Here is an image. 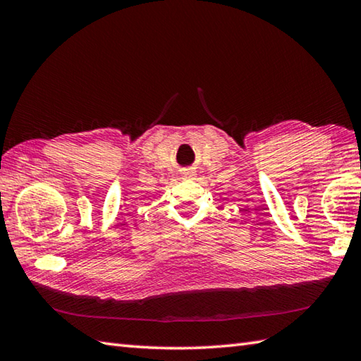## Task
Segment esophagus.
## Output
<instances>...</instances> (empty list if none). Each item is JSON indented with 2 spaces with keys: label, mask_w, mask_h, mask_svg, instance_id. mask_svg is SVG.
I'll list each match as a JSON object with an SVG mask.
<instances>
[{
  "label": "esophagus",
  "mask_w": 361,
  "mask_h": 361,
  "mask_svg": "<svg viewBox=\"0 0 361 361\" xmlns=\"http://www.w3.org/2000/svg\"><path fill=\"white\" fill-rule=\"evenodd\" d=\"M185 176H186V178H194L195 172H194V171H186V172H185Z\"/></svg>",
  "instance_id": "obj_1"
}]
</instances>
